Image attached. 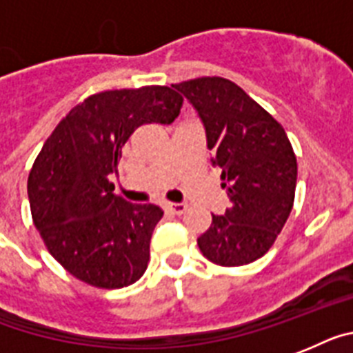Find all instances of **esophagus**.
<instances>
[{"instance_id": "34e87169", "label": "esophagus", "mask_w": 353, "mask_h": 353, "mask_svg": "<svg viewBox=\"0 0 353 353\" xmlns=\"http://www.w3.org/2000/svg\"><path fill=\"white\" fill-rule=\"evenodd\" d=\"M165 208H167L168 212L176 213V215H181V213H185L186 204L185 203H165Z\"/></svg>"}]
</instances>
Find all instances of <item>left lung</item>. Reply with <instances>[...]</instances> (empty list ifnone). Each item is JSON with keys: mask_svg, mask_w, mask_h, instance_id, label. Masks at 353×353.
<instances>
[{"mask_svg": "<svg viewBox=\"0 0 353 353\" xmlns=\"http://www.w3.org/2000/svg\"><path fill=\"white\" fill-rule=\"evenodd\" d=\"M203 121L212 165L232 201L197 239L210 262L235 268L268 253L292 210L294 150L283 127L235 82L201 77L174 84Z\"/></svg>", "mask_w": 353, "mask_h": 353, "instance_id": "1", "label": "left lung"}]
</instances>
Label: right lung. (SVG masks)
Listing matches in <instances>:
<instances>
[{"instance_id": "right-lung-1", "label": "right lung", "mask_w": 353, "mask_h": 353, "mask_svg": "<svg viewBox=\"0 0 353 353\" xmlns=\"http://www.w3.org/2000/svg\"><path fill=\"white\" fill-rule=\"evenodd\" d=\"M181 105L174 85L103 91L71 109L44 141L28 176L32 219L53 259L82 282L120 289L147 269L163 210L127 203L109 176L138 127L168 125Z\"/></svg>"}]
</instances>
